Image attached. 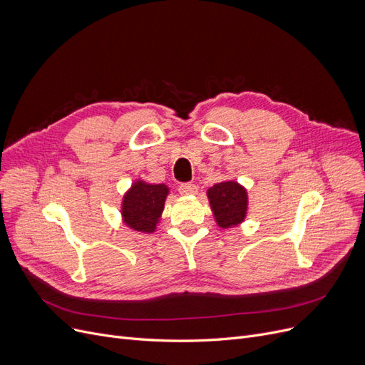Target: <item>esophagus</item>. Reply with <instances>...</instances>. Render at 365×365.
I'll return each instance as SVG.
<instances>
[{
  "label": "esophagus",
  "mask_w": 365,
  "mask_h": 365,
  "mask_svg": "<svg viewBox=\"0 0 365 365\" xmlns=\"http://www.w3.org/2000/svg\"><path fill=\"white\" fill-rule=\"evenodd\" d=\"M198 192V189L194 183H182L179 186V194L180 195H195Z\"/></svg>",
  "instance_id": "obj_1"
}]
</instances>
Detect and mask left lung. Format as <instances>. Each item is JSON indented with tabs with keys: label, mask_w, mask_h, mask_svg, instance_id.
<instances>
[{
	"label": "left lung",
	"mask_w": 365,
	"mask_h": 365,
	"mask_svg": "<svg viewBox=\"0 0 365 365\" xmlns=\"http://www.w3.org/2000/svg\"><path fill=\"white\" fill-rule=\"evenodd\" d=\"M207 198L215 222L222 229L244 223L248 215V192L237 180H223L207 189Z\"/></svg>",
	"instance_id": "obj_1"
}]
</instances>
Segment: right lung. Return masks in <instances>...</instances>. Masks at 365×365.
I'll list each match as a JSON object with an SVG mask.
<instances>
[{
  "label": "right lung",
  "mask_w": 365,
  "mask_h": 365,
  "mask_svg": "<svg viewBox=\"0 0 365 365\" xmlns=\"http://www.w3.org/2000/svg\"><path fill=\"white\" fill-rule=\"evenodd\" d=\"M170 187L164 183H149L136 179L125 190L121 201L123 223L142 234H153L161 222Z\"/></svg>",
  "instance_id": "obj_1"
}]
</instances>
